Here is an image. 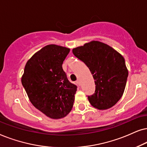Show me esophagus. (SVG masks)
Wrapping results in <instances>:
<instances>
[{
	"label": "esophagus",
	"mask_w": 147,
	"mask_h": 147,
	"mask_svg": "<svg viewBox=\"0 0 147 147\" xmlns=\"http://www.w3.org/2000/svg\"><path fill=\"white\" fill-rule=\"evenodd\" d=\"M76 83H77V85H81V81H80V80L79 79H78L77 80V82H76Z\"/></svg>",
	"instance_id": "34e87169"
}]
</instances>
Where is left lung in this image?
<instances>
[{
	"instance_id": "8db88e82",
	"label": "left lung",
	"mask_w": 147,
	"mask_h": 147,
	"mask_svg": "<svg viewBox=\"0 0 147 147\" xmlns=\"http://www.w3.org/2000/svg\"><path fill=\"white\" fill-rule=\"evenodd\" d=\"M72 53L87 66L95 80V93L88 96L92 106L98 109L113 106L124 93L128 76L124 57L97 41L74 48Z\"/></svg>"
}]
</instances>
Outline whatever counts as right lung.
Returning <instances> with one entry per match:
<instances>
[{
	"label": "right lung",
	"mask_w": 147,
	"mask_h": 147,
	"mask_svg": "<svg viewBox=\"0 0 147 147\" xmlns=\"http://www.w3.org/2000/svg\"><path fill=\"white\" fill-rule=\"evenodd\" d=\"M69 52L54 44L44 47L27 61L21 78L31 103L50 118H64L73 106L77 87L62 69Z\"/></svg>",
	"instance_id": "1"
}]
</instances>
